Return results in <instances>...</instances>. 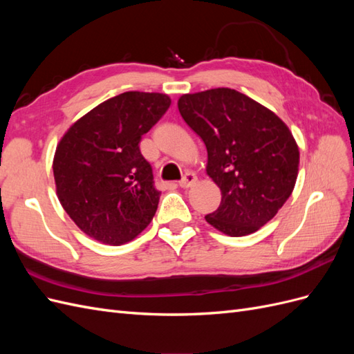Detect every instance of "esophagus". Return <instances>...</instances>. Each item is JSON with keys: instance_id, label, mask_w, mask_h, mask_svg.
<instances>
[{"instance_id": "obj_1", "label": "esophagus", "mask_w": 354, "mask_h": 354, "mask_svg": "<svg viewBox=\"0 0 354 354\" xmlns=\"http://www.w3.org/2000/svg\"><path fill=\"white\" fill-rule=\"evenodd\" d=\"M196 181H198V177H196L194 173H187V174L183 176V178H181V180L178 181V185H180V187L187 189V187L194 186V185L196 183Z\"/></svg>"}]
</instances>
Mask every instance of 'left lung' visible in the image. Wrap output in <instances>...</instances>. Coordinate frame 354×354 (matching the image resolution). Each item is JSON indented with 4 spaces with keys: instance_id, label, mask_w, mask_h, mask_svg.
Instances as JSON below:
<instances>
[{
    "instance_id": "left-lung-1",
    "label": "left lung",
    "mask_w": 354,
    "mask_h": 354,
    "mask_svg": "<svg viewBox=\"0 0 354 354\" xmlns=\"http://www.w3.org/2000/svg\"><path fill=\"white\" fill-rule=\"evenodd\" d=\"M185 122L207 146V174L221 190L205 216L212 227L245 236L263 227L291 196L299 152L279 116L236 90L212 88L178 99Z\"/></svg>"
}]
</instances>
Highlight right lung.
Masks as SVG:
<instances>
[{
    "instance_id": "right-lung-1",
    "label": "right lung",
    "mask_w": 354,
    "mask_h": 354,
    "mask_svg": "<svg viewBox=\"0 0 354 354\" xmlns=\"http://www.w3.org/2000/svg\"><path fill=\"white\" fill-rule=\"evenodd\" d=\"M169 104L167 94L127 91L95 106L62 137L53 160L57 196L90 238L122 245L152 221L160 192L138 143Z\"/></svg>"
}]
</instances>
